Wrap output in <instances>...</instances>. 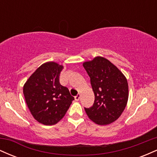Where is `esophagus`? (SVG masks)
Returning a JSON list of instances; mask_svg holds the SVG:
<instances>
[{
  "label": "esophagus",
  "mask_w": 157,
  "mask_h": 157,
  "mask_svg": "<svg viewBox=\"0 0 157 157\" xmlns=\"http://www.w3.org/2000/svg\"><path fill=\"white\" fill-rule=\"evenodd\" d=\"M80 97H81V95H80V94H77V96H75V100H76V101H78V100H80Z\"/></svg>",
  "instance_id": "obj_1"
}]
</instances>
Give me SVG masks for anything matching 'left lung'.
Masks as SVG:
<instances>
[{"instance_id":"left-lung-1","label":"left lung","mask_w":157,"mask_h":157,"mask_svg":"<svg viewBox=\"0 0 157 157\" xmlns=\"http://www.w3.org/2000/svg\"><path fill=\"white\" fill-rule=\"evenodd\" d=\"M82 66L91 79L95 98L91 108H85L89 118L100 125L116 121L128 100V85L125 75L102 57L84 62Z\"/></svg>"}]
</instances>
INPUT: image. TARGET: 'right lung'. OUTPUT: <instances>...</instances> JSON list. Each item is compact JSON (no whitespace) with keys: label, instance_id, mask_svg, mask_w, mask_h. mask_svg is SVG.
Instances as JSON below:
<instances>
[{"label":"right lung","instance_id":"right-lung-1","mask_svg":"<svg viewBox=\"0 0 157 157\" xmlns=\"http://www.w3.org/2000/svg\"><path fill=\"white\" fill-rule=\"evenodd\" d=\"M63 68L55 62H47L36 69L23 86L25 100L33 117L46 125L57 123L65 116L75 98L60 83Z\"/></svg>","mask_w":157,"mask_h":157}]
</instances>
